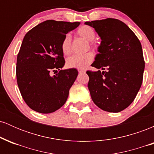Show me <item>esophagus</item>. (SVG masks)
<instances>
[{"label": "esophagus", "instance_id": "34e87169", "mask_svg": "<svg viewBox=\"0 0 154 154\" xmlns=\"http://www.w3.org/2000/svg\"><path fill=\"white\" fill-rule=\"evenodd\" d=\"M78 72L79 74H82V73H85V70L83 69H79Z\"/></svg>", "mask_w": 154, "mask_h": 154}]
</instances>
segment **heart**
Listing matches in <instances>:
<instances>
[{
  "label": "heart",
  "instance_id": "b5f03b06",
  "mask_svg": "<svg viewBox=\"0 0 154 154\" xmlns=\"http://www.w3.org/2000/svg\"><path fill=\"white\" fill-rule=\"evenodd\" d=\"M78 36L84 38L88 42H91L95 38V32L91 26L82 25L79 26L76 31ZM93 45V44H92ZM72 38L69 34H66L63 37L61 42V51L64 55H68L71 53ZM94 59V55L93 53L89 52L84 55H74L66 60V66L69 68L74 69H85L90 63L93 62Z\"/></svg>",
  "mask_w": 154,
  "mask_h": 154
}]
</instances>
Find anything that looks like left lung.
Returning <instances> with one entry per match:
<instances>
[{
    "label": "left lung",
    "instance_id": "1",
    "mask_svg": "<svg viewBox=\"0 0 154 154\" xmlns=\"http://www.w3.org/2000/svg\"><path fill=\"white\" fill-rule=\"evenodd\" d=\"M85 24L94 28L101 39L99 54L91 64L98 70L86 72L91 98L102 110L119 112L132 103L142 85L145 62L141 43L119 19L109 18Z\"/></svg>",
    "mask_w": 154,
    "mask_h": 154
}]
</instances>
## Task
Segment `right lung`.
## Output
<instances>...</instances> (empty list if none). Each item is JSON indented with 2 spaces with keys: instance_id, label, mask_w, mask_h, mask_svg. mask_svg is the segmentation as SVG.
<instances>
[{
  "instance_id": "1",
  "label": "right lung",
  "mask_w": 154,
  "mask_h": 154,
  "mask_svg": "<svg viewBox=\"0 0 154 154\" xmlns=\"http://www.w3.org/2000/svg\"><path fill=\"white\" fill-rule=\"evenodd\" d=\"M79 24L47 20L30 29L23 39L17 56V84L23 99L32 110L49 114L66 103L78 72L74 68L60 70L65 63L61 42ZM56 69L59 73L51 76Z\"/></svg>"
}]
</instances>
